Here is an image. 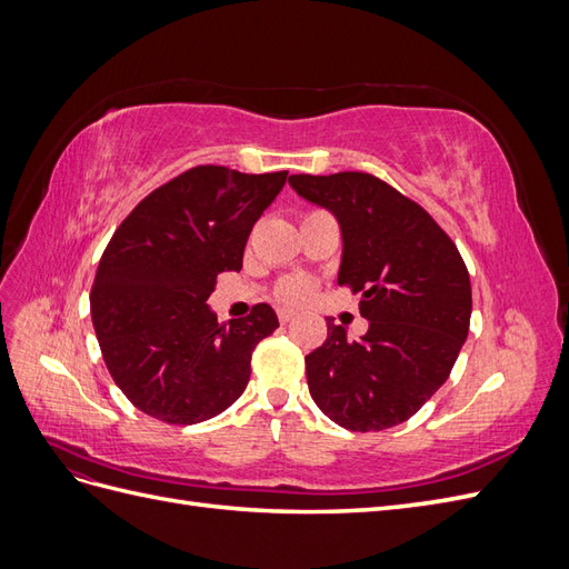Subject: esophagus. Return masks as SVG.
I'll use <instances>...</instances> for the list:
<instances>
[{
  "instance_id": "1",
  "label": "esophagus",
  "mask_w": 569,
  "mask_h": 569,
  "mask_svg": "<svg viewBox=\"0 0 569 569\" xmlns=\"http://www.w3.org/2000/svg\"><path fill=\"white\" fill-rule=\"evenodd\" d=\"M297 313L291 311V308H278V318H280V322H289L291 318H295Z\"/></svg>"
}]
</instances>
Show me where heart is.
<instances>
[{
    "instance_id": "heart-1",
    "label": "heart",
    "mask_w": 569,
    "mask_h": 569,
    "mask_svg": "<svg viewBox=\"0 0 569 569\" xmlns=\"http://www.w3.org/2000/svg\"><path fill=\"white\" fill-rule=\"evenodd\" d=\"M313 295V282L306 278H289L280 282L278 287V299L284 303H303Z\"/></svg>"
}]
</instances>
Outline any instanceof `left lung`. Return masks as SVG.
<instances>
[{
	"label": "left lung",
	"instance_id": "8db88e82",
	"mask_svg": "<svg viewBox=\"0 0 569 569\" xmlns=\"http://www.w3.org/2000/svg\"><path fill=\"white\" fill-rule=\"evenodd\" d=\"M289 184L337 218V282L360 295L368 320L363 337L347 339V327L325 318L327 339L306 356L308 391L351 432L401 425L449 380L468 339V268L422 206L375 176H291Z\"/></svg>",
	"mask_w": 569,
	"mask_h": 569
}]
</instances>
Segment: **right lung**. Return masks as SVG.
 Wrapping results in <instances>:
<instances>
[{"instance_id": "right-lung-1", "label": "right lung", "mask_w": 569, "mask_h": 569, "mask_svg": "<svg viewBox=\"0 0 569 569\" xmlns=\"http://www.w3.org/2000/svg\"><path fill=\"white\" fill-rule=\"evenodd\" d=\"M287 170L249 176L197 166L134 206L101 256L90 306L101 356L134 408L197 425L247 389L256 343L280 327L268 303L218 322L216 278L242 268L253 222Z\"/></svg>"}]
</instances>
